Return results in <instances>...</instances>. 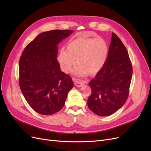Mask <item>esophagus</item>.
I'll return each mask as SVG.
<instances>
[{"label":"esophagus","instance_id":"34e87169","mask_svg":"<svg viewBox=\"0 0 151 151\" xmlns=\"http://www.w3.org/2000/svg\"><path fill=\"white\" fill-rule=\"evenodd\" d=\"M74 84H75V86H77V87H81V86H83L84 84V83H83V82L77 81L76 80V81H74Z\"/></svg>","mask_w":151,"mask_h":151}]
</instances>
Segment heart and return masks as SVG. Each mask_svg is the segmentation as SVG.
<instances>
[{
  "mask_svg": "<svg viewBox=\"0 0 151 151\" xmlns=\"http://www.w3.org/2000/svg\"><path fill=\"white\" fill-rule=\"evenodd\" d=\"M108 53V45L103 39L81 36L68 42L67 50L59 52L57 60L65 73L70 72L77 63L74 72L76 76L94 75L101 69Z\"/></svg>",
  "mask_w": 151,
  "mask_h": 151,
  "instance_id": "1",
  "label": "heart"
}]
</instances>
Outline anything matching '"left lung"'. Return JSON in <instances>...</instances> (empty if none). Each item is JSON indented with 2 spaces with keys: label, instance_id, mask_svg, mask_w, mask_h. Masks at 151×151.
<instances>
[{
  "label": "left lung",
  "instance_id": "8db88e82",
  "mask_svg": "<svg viewBox=\"0 0 151 151\" xmlns=\"http://www.w3.org/2000/svg\"><path fill=\"white\" fill-rule=\"evenodd\" d=\"M132 76L129 53L120 39L112 33L106 60L89 83L92 91L88 99L90 110L106 116L122 108L129 96Z\"/></svg>",
  "mask_w": 151,
  "mask_h": 151
}]
</instances>
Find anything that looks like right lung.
<instances>
[{
    "mask_svg": "<svg viewBox=\"0 0 151 151\" xmlns=\"http://www.w3.org/2000/svg\"><path fill=\"white\" fill-rule=\"evenodd\" d=\"M72 30H51L39 34L22 53L19 60V87L32 109L51 115L64 106L74 86L70 76L61 71L58 46Z\"/></svg>",
    "mask_w": 151,
    "mask_h": 151,
    "instance_id": "obj_1",
    "label": "right lung"
}]
</instances>
